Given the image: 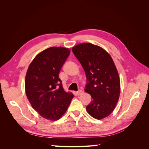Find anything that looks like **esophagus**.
Masks as SVG:
<instances>
[{"label":"esophagus","instance_id":"34e87169","mask_svg":"<svg viewBox=\"0 0 149 149\" xmlns=\"http://www.w3.org/2000/svg\"><path fill=\"white\" fill-rule=\"evenodd\" d=\"M83 91H82V90L80 89V90H79V91H78L77 92H76V94H77V95L79 96V95H81V94L83 93Z\"/></svg>","mask_w":149,"mask_h":149}]
</instances>
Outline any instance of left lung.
<instances>
[{"instance_id": "1", "label": "left lung", "mask_w": 149, "mask_h": 149, "mask_svg": "<svg viewBox=\"0 0 149 149\" xmlns=\"http://www.w3.org/2000/svg\"><path fill=\"white\" fill-rule=\"evenodd\" d=\"M72 51L85 71L88 82L84 91L92 97L87 112L94 119L106 118L115 109L120 91L113 60L104 49L90 43L76 45Z\"/></svg>"}]
</instances>
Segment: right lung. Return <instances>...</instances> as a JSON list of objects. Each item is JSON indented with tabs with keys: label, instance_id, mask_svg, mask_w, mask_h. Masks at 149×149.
Returning a JSON list of instances; mask_svg holds the SVG:
<instances>
[{
	"label": "right lung",
	"instance_id": "obj_1",
	"mask_svg": "<svg viewBox=\"0 0 149 149\" xmlns=\"http://www.w3.org/2000/svg\"><path fill=\"white\" fill-rule=\"evenodd\" d=\"M70 53L69 48H48L38 53L26 71L25 88L33 109L43 118L56 120L63 116L74 95L63 88L59 73Z\"/></svg>",
	"mask_w": 149,
	"mask_h": 149
}]
</instances>
